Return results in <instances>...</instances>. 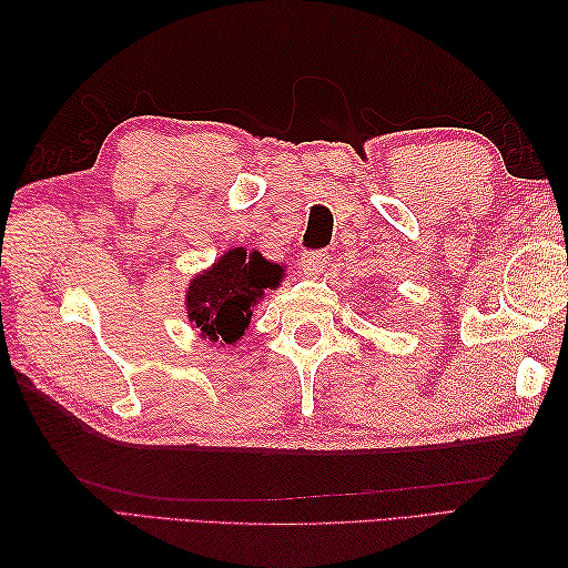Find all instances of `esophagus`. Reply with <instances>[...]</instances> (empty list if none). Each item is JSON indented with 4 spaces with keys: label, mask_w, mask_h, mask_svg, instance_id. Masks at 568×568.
<instances>
[{
    "label": "esophagus",
    "mask_w": 568,
    "mask_h": 568,
    "mask_svg": "<svg viewBox=\"0 0 568 568\" xmlns=\"http://www.w3.org/2000/svg\"><path fill=\"white\" fill-rule=\"evenodd\" d=\"M300 263H303V271H305L307 277H317L324 271V265H327V253H324V251H307V253H303Z\"/></svg>",
    "instance_id": "esophagus-1"
}]
</instances>
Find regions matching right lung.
I'll use <instances>...</instances> for the list:
<instances>
[{
  "label": "right lung",
  "instance_id": "obj_1",
  "mask_svg": "<svg viewBox=\"0 0 568 568\" xmlns=\"http://www.w3.org/2000/svg\"><path fill=\"white\" fill-rule=\"evenodd\" d=\"M285 277V265L273 263L258 248L232 246L210 268L190 277L185 310L192 329L212 344H239L253 307Z\"/></svg>",
  "mask_w": 568,
  "mask_h": 568
}]
</instances>
